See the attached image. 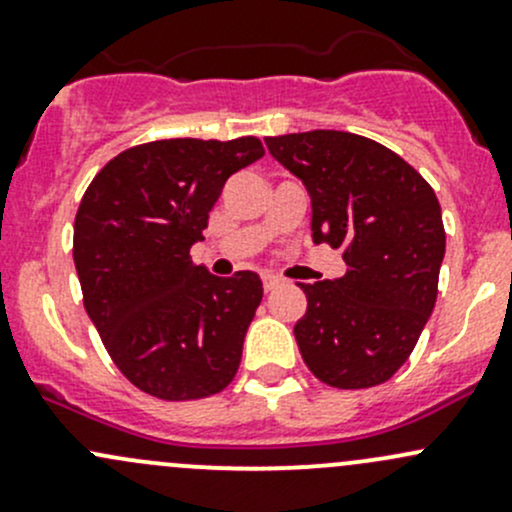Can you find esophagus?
Wrapping results in <instances>:
<instances>
[{"label": "esophagus", "instance_id": "obj_1", "mask_svg": "<svg viewBox=\"0 0 512 512\" xmlns=\"http://www.w3.org/2000/svg\"><path fill=\"white\" fill-rule=\"evenodd\" d=\"M262 287H265V292H275L277 287H282V280L275 275H265L262 277Z\"/></svg>", "mask_w": 512, "mask_h": 512}]
</instances>
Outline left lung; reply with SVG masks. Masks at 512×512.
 Masks as SVG:
<instances>
[{
	"mask_svg": "<svg viewBox=\"0 0 512 512\" xmlns=\"http://www.w3.org/2000/svg\"><path fill=\"white\" fill-rule=\"evenodd\" d=\"M265 143L307 188L312 240L344 247L347 262L342 277L302 285L299 354L334 389L384 384L414 352L436 304L446 255L436 193L404 158L356 133H289Z\"/></svg>",
	"mask_w": 512,
	"mask_h": 512,
	"instance_id": "left-lung-1",
	"label": "left lung"
}]
</instances>
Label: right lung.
<instances>
[{
    "label": "right lung",
    "instance_id": "obj_1",
    "mask_svg": "<svg viewBox=\"0 0 512 512\" xmlns=\"http://www.w3.org/2000/svg\"><path fill=\"white\" fill-rule=\"evenodd\" d=\"M265 156L257 138H170L123 151L91 180L74 223L84 307L133 386L205 399L237 374L262 302L257 272L215 277L190 260L225 180Z\"/></svg>",
    "mask_w": 512,
    "mask_h": 512
}]
</instances>
